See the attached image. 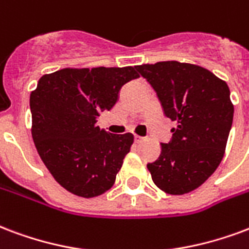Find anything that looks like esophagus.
Returning a JSON list of instances; mask_svg holds the SVG:
<instances>
[{"label": "esophagus", "instance_id": "1", "mask_svg": "<svg viewBox=\"0 0 249 249\" xmlns=\"http://www.w3.org/2000/svg\"><path fill=\"white\" fill-rule=\"evenodd\" d=\"M143 140H145V137H141V136L134 134V141H136V142H141V141H143Z\"/></svg>", "mask_w": 249, "mask_h": 249}]
</instances>
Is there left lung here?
Here are the masks:
<instances>
[{"label":"left lung","instance_id":"left-lung-1","mask_svg":"<svg viewBox=\"0 0 249 249\" xmlns=\"http://www.w3.org/2000/svg\"><path fill=\"white\" fill-rule=\"evenodd\" d=\"M176 123L158 160L148 163L152 179L167 194L182 195L207 181L222 161L232 126L227 83L199 66L176 60L137 66Z\"/></svg>","mask_w":249,"mask_h":249}]
</instances>
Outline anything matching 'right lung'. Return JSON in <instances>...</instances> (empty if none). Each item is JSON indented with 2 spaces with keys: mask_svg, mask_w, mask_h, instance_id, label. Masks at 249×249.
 Here are the masks:
<instances>
[{
  "mask_svg": "<svg viewBox=\"0 0 249 249\" xmlns=\"http://www.w3.org/2000/svg\"><path fill=\"white\" fill-rule=\"evenodd\" d=\"M140 78L136 67L64 68L43 75L30 95L33 140L55 181L83 198L115 183L133 134H112L96 125L121 87Z\"/></svg>",
  "mask_w": 249,
  "mask_h": 249,
  "instance_id": "obj_1",
  "label": "right lung"
}]
</instances>
